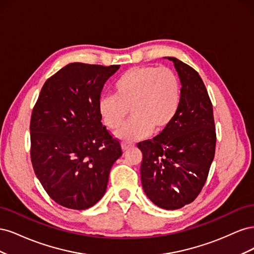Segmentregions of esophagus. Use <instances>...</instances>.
<instances>
[{
  "label": "esophagus",
  "mask_w": 254,
  "mask_h": 254,
  "mask_svg": "<svg viewBox=\"0 0 254 254\" xmlns=\"http://www.w3.org/2000/svg\"><path fill=\"white\" fill-rule=\"evenodd\" d=\"M132 147V144L131 143H128V142H123L122 143V149L123 151H127L129 148Z\"/></svg>",
  "instance_id": "obj_1"
}]
</instances>
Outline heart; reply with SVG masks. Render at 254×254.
I'll use <instances>...</instances> for the list:
<instances>
[{"label": "heart", "mask_w": 254, "mask_h": 254, "mask_svg": "<svg viewBox=\"0 0 254 254\" xmlns=\"http://www.w3.org/2000/svg\"><path fill=\"white\" fill-rule=\"evenodd\" d=\"M180 93L179 79L170 68L134 66L114 81L113 95L99 98L98 113L106 127L114 130L129 110L132 118L115 134L125 142L139 141L152 129L161 132L170 126L179 108Z\"/></svg>", "instance_id": "b5f03b06"}]
</instances>
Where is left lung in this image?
Listing matches in <instances>:
<instances>
[{"mask_svg":"<svg viewBox=\"0 0 254 254\" xmlns=\"http://www.w3.org/2000/svg\"><path fill=\"white\" fill-rule=\"evenodd\" d=\"M167 59L181 82L178 111L170 126L137 147L143 153L145 194L159 207L177 210L201 191L214 159L216 132L213 106L200 76L179 59Z\"/></svg>","mask_w":254,"mask_h":254,"instance_id":"obj_1","label":"left lung"}]
</instances>
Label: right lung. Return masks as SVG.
I'll use <instances>...</instances> for the list:
<instances>
[{
  "instance_id": "add662e5",
  "label": "right lung",
  "mask_w": 254,
  "mask_h": 254,
  "mask_svg": "<svg viewBox=\"0 0 254 254\" xmlns=\"http://www.w3.org/2000/svg\"><path fill=\"white\" fill-rule=\"evenodd\" d=\"M120 68L73 63L50 77L30 119V160L54 201L86 210L101 200L120 142L103 126L98 101L105 82Z\"/></svg>"
}]
</instances>
